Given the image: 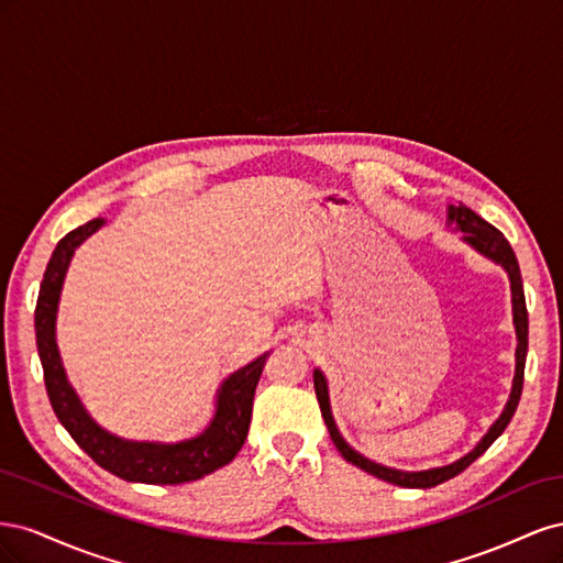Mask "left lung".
I'll return each mask as SVG.
<instances>
[{
	"instance_id": "obj_1",
	"label": "left lung",
	"mask_w": 563,
	"mask_h": 563,
	"mask_svg": "<svg viewBox=\"0 0 563 563\" xmlns=\"http://www.w3.org/2000/svg\"><path fill=\"white\" fill-rule=\"evenodd\" d=\"M449 220H453V223H457V228L463 230L465 242H470L476 251H482L484 255H488V258L500 263L507 269L509 282H512L515 327H517V338H519V345H517V376H515L512 395H509V401L505 406L503 416L488 430V434L479 441V446H476L472 453H467L465 457H460L457 463H453V465L428 470V472H399V470H389V467L371 463V460H366L364 455L352 451L345 444V439L340 437L335 422H333V416H331L327 380H323V376H321L319 371H314L317 401H319V408H321L323 422H327L329 434L333 439L335 449L340 451V455H343L347 463L362 467L364 472H368L373 476H378V479L389 482V484H395V486H404V488H432V486H439V484L453 479V476H457L463 470H467L474 463V460L479 457L493 444V441H496L505 432L509 420H512V416L517 411L519 399H521V387H523V366H526V350H528V312H526V298H523V284H521V272H519L517 255H515L512 246H509V242L505 240V234L498 228H493L490 223H486V220L482 216H476L472 209H467V207H451L449 209Z\"/></svg>"
}]
</instances>
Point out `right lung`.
Returning <instances> with one entry per match:
<instances>
[{"mask_svg":"<svg viewBox=\"0 0 563 563\" xmlns=\"http://www.w3.org/2000/svg\"><path fill=\"white\" fill-rule=\"evenodd\" d=\"M100 225H103V218H96L89 220L87 225H79L77 230L67 232L54 249V255H51L40 286L35 331L48 401L54 406V413L58 416L63 428L77 441V446L93 463L112 472L119 479L155 486L197 482L201 476L216 472L218 467L232 463L234 455L244 446L253 411L255 385H258L267 352L249 366L232 373L223 383L218 395V411L213 422L209 424L207 432L190 441H180V444L172 446L135 444V441H122L100 430L81 408L73 387L67 385L60 354L56 347V310L65 269L70 265L75 249Z\"/></svg>","mask_w":563,"mask_h":563,"instance_id":"right-lung-1","label":"right lung"}]
</instances>
